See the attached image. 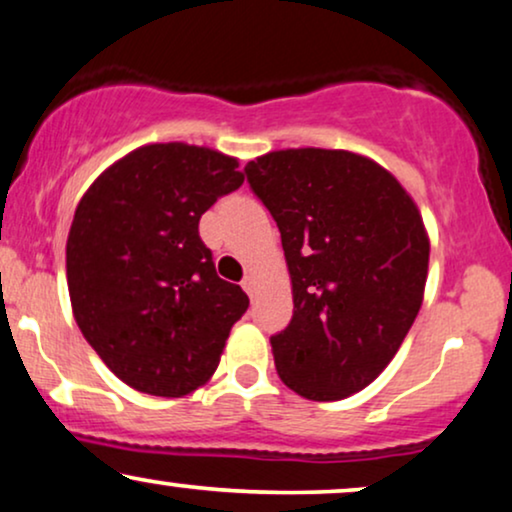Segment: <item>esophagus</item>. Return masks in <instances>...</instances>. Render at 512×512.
<instances>
[{"instance_id":"1","label":"esophagus","mask_w":512,"mask_h":512,"mask_svg":"<svg viewBox=\"0 0 512 512\" xmlns=\"http://www.w3.org/2000/svg\"><path fill=\"white\" fill-rule=\"evenodd\" d=\"M242 287H244V292H246V294L254 296V277H251V275H244Z\"/></svg>"}]
</instances>
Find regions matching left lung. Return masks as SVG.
Instances as JSON below:
<instances>
[{
    "instance_id": "left-lung-1",
    "label": "left lung",
    "mask_w": 512,
    "mask_h": 512,
    "mask_svg": "<svg viewBox=\"0 0 512 512\" xmlns=\"http://www.w3.org/2000/svg\"><path fill=\"white\" fill-rule=\"evenodd\" d=\"M251 192L277 223L294 315L270 337L277 375L311 401L375 380L420 311L430 242L406 189L342 149H287L249 161Z\"/></svg>"
}]
</instances>
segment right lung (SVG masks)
Segmentation results:
<instances>
[{"mask_svg": "<svg viewBox=\"0 0 512 512\" xmlns=\"http://www.w3.org/2000/svg\"><path fill=\"white\" fill-rule=\"evenodd\" d=\"M237 159L182 142L135 149L75 208L66 275L82 337L116 377L185 396L218 368L249 299L220 280L199 220L242 187Z\"/></svg>", "mask_w": 512, "mask_h": 512, "instance_id": "right-lung-1", "label": "right lung"}]
</instances>
